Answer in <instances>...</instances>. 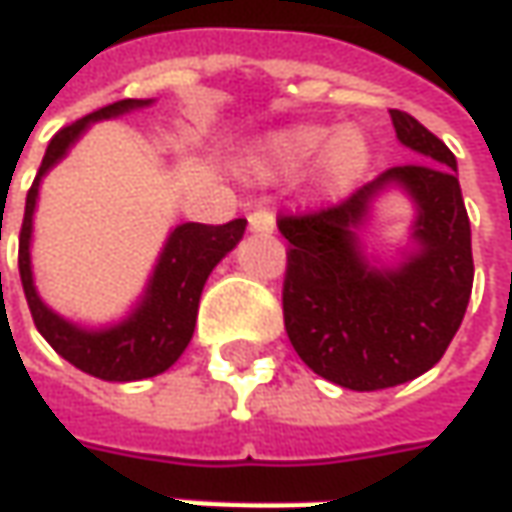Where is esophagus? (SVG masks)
<instances>
[{"label": "esophagus", "instance_id": "obj_1", "mask_svg": "<svg viewBox=\"0 0 512 512\" xmlns=\"http://www.w3.org/2000/svg\"><path fill=\"white\" fill-rule=\"evenodd\" d=\"M249 229L257 235H272L274 232V212L266 206H257L255 212H249Z\"/></svg>", "mask_w": 512, "mask_h": 512}]
</instances>
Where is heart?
Instances as JSON below:
<instances>
[{"instance_id":"heart-1","label":"heart","mask_w":512,"mask_h":512,"mask_svg":"<svg viewBox=\"0 0 512 512\" xmlns=\"http://www.w3.org/2000/svg\"><path fill=\"white\" fill-rule=\"evenodd\" d=\"M323 127H291L269 138L266 144V164L274 172H294L306 167L320 149V164H317V181L320 186L337 195L360 178L368 167V144L360 133L343 130L331 135L326 142Z\"/></svg>"}]
</instances>
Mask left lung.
<instances>
[{"instance_id": "obj_1", "label": "left lung", "mask_w": 512, "mask_h": 512, "mask_svg": "<svg viewBox=\"0 0 512 512\" xmlns=\"http://www.w3.org/2000/svg\"><path fill=\"white\" fill-rule=\"evenodd\" d=\"M414 164L385 169L345 201L309 215H280L289 240L283 320L314 374L351 391L416 379L448 351L473 289V252L456 158L414 115L391 110ZM388 185L417 203V249L397 270L371 267L356 229Z\"/></svg>"}]
</instances>
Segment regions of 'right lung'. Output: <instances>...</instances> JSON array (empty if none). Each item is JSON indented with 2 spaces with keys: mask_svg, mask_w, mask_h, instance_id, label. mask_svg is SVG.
Segmentation results:
<instances>
[{
  "mask_svg": "<svg viewBox=\"0 0 512 512\" xmlns=\"http://www.w3.org/2000/svg\"><path fill=\"white\" fill-rule=\"evenodd\" d=\"M152 104L150 98H121L107 104L96 113L84 115L64 127L50 138L39 175L30 186L25 201V221L19 232V274L25 289L27 306L33 314V323L56 354L73 362L84 374L107 382H133L147 379L167 371L172 362L184 354L192 340L195 320H198V303L206 277L221 263L226 252H232L243 238L246 221L223 223V226H206V223H181L172 229L167 246L158 257V266L150 277V286L144 291L135 311L121 320L118 326L81 328L70 320L59 317L47 309L33 286V269H30V235H33V209L39 198V184L53 164H59L67 150L79 141V135L101 118L124 115L138 107Z\"/></svg>",
  "mask_w": 512,
  "mask_h": 512,
  "instance_id": "obj_1",
  "label": "right lung"
}]
</instances>
